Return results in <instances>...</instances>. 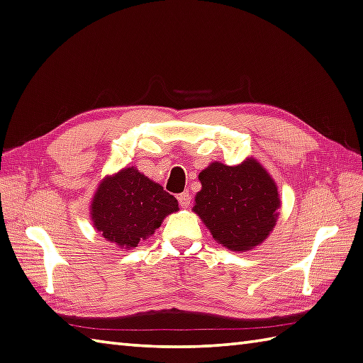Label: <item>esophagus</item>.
I'll use <instances>...</instances> for the list:
<instances>
[{"label": "esophagus", "mask_w": 363, "mask_h": 363, "mask_svg": "<svg viewBox=\"0 0 363 363\" xmlns=\"http://www.w3.org/2000/svg\"><path fill=\"white\" fill-rule=\"evenodd\" d=\"M179 202H180V206H183V208H188L189 203H191V196L189 192H182V194H179Z\"/></svg>", "instance_id": "obj_1"}]
</instances>
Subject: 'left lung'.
<instances>
[{
    "mask_svg": "<svg viewBox=\"0 0 363 363\" xmlns=\"http://www.w3.org/2000/svg\"><path fill=\"white\" fill-rule=\"evenodd\" d=\"M199 180L202 189L192 211L220 246L246 252L274 230L280 208L277 184L255 158H246L238 166L213 161Z\"/></svg>",
    "mask_w": 363,
    "mask_h": 363,
    "instance_id": "8db88e82",
    "label": "left lung"
}]
</instances>
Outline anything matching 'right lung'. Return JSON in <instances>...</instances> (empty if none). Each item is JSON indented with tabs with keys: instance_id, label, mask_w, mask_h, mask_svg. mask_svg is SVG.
<instances>
[{
	"instance_id": "obj_1",
	"label": "right lung",
	"mask_w": 363,
	"mask_h": 363,
	"mask_svg": "<svg viewBox=\"0 0 363 363\" xmlns=\"http://www.w3.org/2000/svg\"><path fill=\"white\" fill-rule=\"evenodd\" d=\"M175 211H179L177 199L135 166L106 175L91 202L95 230L127 250L152 236L164 218Z\"/></svg>"
}]
</instances>
